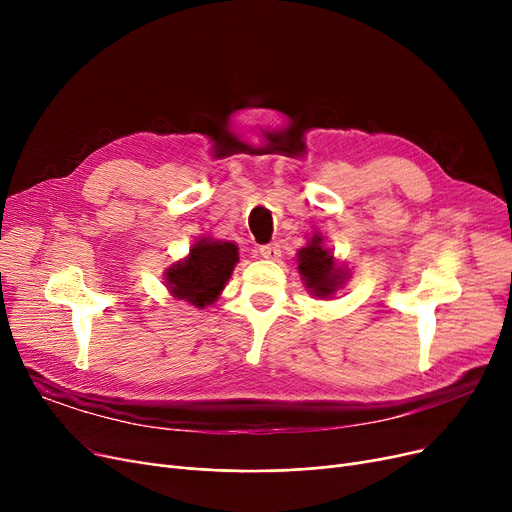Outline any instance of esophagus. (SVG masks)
Returning <instances> with one entry per match:
<instances>
[{
  "mask_svg": "<svg viewBox=\"0 0 512 512\" xmlns=\"http://www.w3.org/2000/svg\"><path fill=\"white\" fill-rule=\"evenodd\" d=\"M259 253L265 257V259H278L282 255V249L278 242H270V245H261L259 247Z\"/></svg>",
  "mask_w": 512,
  "mask_h": 512,
  "instance_id": "34e87169",
  "label": "esophagus"
}]
</instances>
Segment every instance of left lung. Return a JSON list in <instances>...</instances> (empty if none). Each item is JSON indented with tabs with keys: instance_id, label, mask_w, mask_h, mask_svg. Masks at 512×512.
<instances>
[{
	"instance_id": "8db88e82",
	"label": "left lung",
	"mask_w": 512,
	"mask_h": 512,
	"mask_svg": "<svg viewBox=\"0 0 512 512\" xmlns=\"http://www.w3.org/2000/svg\"><path fill=\"white\" fill-rule=\"evenodd\" d=\"M299 272L307 288L317 297H330L340 284V272L334 267L332 255L321 247V238L315 234L309 245L299 251Z\"/></svg>"
}]
</instances>
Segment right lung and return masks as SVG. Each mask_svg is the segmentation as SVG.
<instances>
[{
    "label": "right lung",
    "mask_w": 512,
    "mask_h": 512,
    "mask_svg": "<svg viewBox=\"0 0 512 512\" xmlns=\"http://www.w3.org/2000/svg\"><path fill=\"white\" fill-rule=\"evenodd\" d=\"M236 261L238 247L234 242L203 238L182 263L170 267L166 280L176 299L205 307L218 299Z\"/></svg>",
    "instance_id": "obj_1"
}]
</instances>
